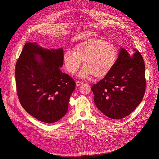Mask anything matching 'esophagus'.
I'll use <instances>...</instances> for the list:
<instances>
[{
  "instance_id": "esophagus-1",
  "label": "esophagus",
  "mask_w": 159,
  "mask_h": 159,
  "mask_svg": "<svg viewBox=\"0 0 159 159\" xmlns=\"http://www.w3.org/2000/svg\"><path fill=\"white\" fill-rule=\"evenodd\" d=\"M83 82L82 81H79V80H77V82H76V86H80V85H82V84H83Z\"/></svg>"
}]
</instances>
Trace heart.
<instances>
[{"label": "heart", "instance_id": "obj_1", "mask_svg": "<svg viewBox=\"0 0 159 159\" xmlns=\"http://www.w3.org/2000/svg\"><path fill=\"white\" fill-rule=\"evenodd\" d=\"M117 53V49L113 44L93 39L77 44L73 51L66 50L62 61L66 70L70 74L76 73L83 61L84 67L79 74L80 78L86 79L91 75L102 78L113 69Z\"/></svg>", "mask_w": 159, "mask_h": 159}]
</instances>
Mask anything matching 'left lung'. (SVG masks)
<instances>
[{"mask_svg": "<svg viewBox=\"0 0 159 159\" xmlns=\"http://www.w3.org/2000/svg\"><path fill=\"white\" fill-rule=\"evenodd\" d=\"M121 48L111 71L91 87L94 102L107 117L120 119L134 111L146 90L145 64L139 50Z\"/></svg>", "mask_w": 159, "mask_h": 159, "instance_id": "8db88e82", "label": "left lung"}]
</instances>
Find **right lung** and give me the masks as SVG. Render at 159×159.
Listing matches in <instances>:
<instances>
[{
  "instance_id": "obj_1",
  "label": "right lung",
  "mask_w": 159,
  "mask_h": 159,
  "mask_svg": "<svg viewBox=\"0 0 159 159\" xmlns=\"http://www.w3.org/2000/svg\"><path fill=\"white\" fill-rule=\"evenodd\" d=\"M63 49L25 44L15 66V82L24 109L39 121L54 123L66 115L74 80L62 73ZM39 56V57H38Z\"/></svg>"
}]
</instances>
